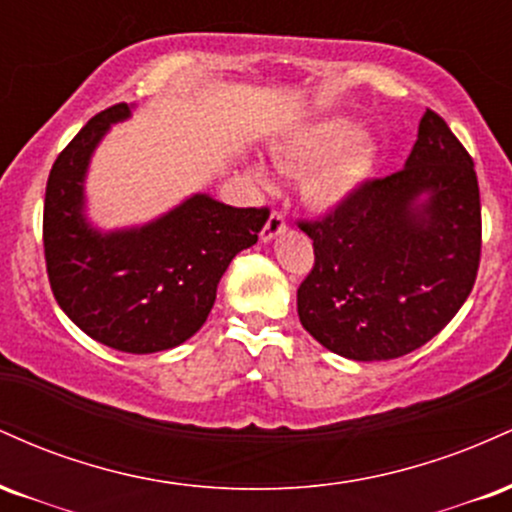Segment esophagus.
Listing matches in <instances>:
<instances>
[{
  "mask_svg": "<svg viewBox=\"0 0 512 512\" xmlns=\"http://www.w3.org/2000/svg\"><path fill=\"white\" fill-rule=\"evenodd\" d=\"M284 231H286V214H284V211L274 209L272 214H269L267 223H264L260 236H262V240H272V238H276V236H279V233H284Z\"/></svg>",
  "mask_w": 512,
  "mask_h": 512,
  "instance_id": "34e87169",
  "label": "esophagus"
}]
</instances>
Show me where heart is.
Here are the masks:
<instances>
[{"mask_svg": "<svg viewBox=\"0 0 512 512\" xmlns=\"http://www.w3.org/2000/svg\"><path fill=\"white\" fill-rule=\"evenodd\" d=\"M354 125L342 117L322 120L298 132L281 146V158L291 166L317 167L303 180V195L317 207H332L346 199L368 178L375 161V146L366 137H352Z\"/></svg>", "mask_w": 512, "mask_h": 512, "instance_id": "b5f03b06", "label": "heart"}]
</instances>
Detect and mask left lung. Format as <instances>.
Wrapping results in <instances>:
<instances>
[{
  "mask_svg": "<svg viewBox=\"0 0 512 512\" xmlns=\"http://www.w3.org/2000/svg\"><path fill=\"white\" fill-rule=\"evenodd\" d=\"M429 192L416 208L415 197ZM315 262L298 286L301 325L334 354H411L457 315L481 260L474 161L431 108L404 168L363 180L313 221Z\"/></svg>",
  "mask_w": 512,
  "mask_h": 512,
  "instance_id": "8db88e82",
  "label": "left lung"
}]
</instances>
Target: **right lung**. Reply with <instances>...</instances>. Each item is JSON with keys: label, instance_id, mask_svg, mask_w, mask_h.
<instances>
[{"label": "right lung", "instance_id": "1", "mask_svg": "<svg viewBox=\"0 0 512 512\" xmlns=\"http://www.w3.org/2000/svg\"><path fill=\"white\" fill-rule=\"evenodd\" d=\"M127 103L93 115L55 158L45 187L43 250L55 301L79 330L125 354H154L207 320L233 257L257 243L267 207L195 195L139 231L101 236L81 216L88 156Z\"/></svg>", "mask_w": 512, "mask_h": 512}]
</instances>
